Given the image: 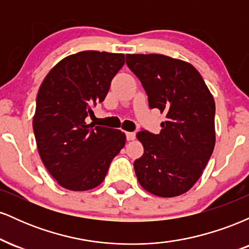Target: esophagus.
Listing matches in <instances>:
<instances>
[{
    "label": "esophagus",
    "mask_w": 249,
    "mask_h": 249,
    "mask_svg": "<svg viewBox=\"0 0 249 249\" xmlns=\"http://www.w3.org/2000/svg\"><path fill=\"white\" fill-rule=\"evenodd\" d=\"M125 134H126V139L128 142L133 141V139L136 138V133H134V132H126Z\"/></svg>",
    "instance_id": "esophagus-1"
}]
</instances>
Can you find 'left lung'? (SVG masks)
I'll return each instance as SVG.
<instances>
[{
    "mask_svg": "<svg viewBox=\"0 0 249 249\" xmlns=\"http://www.w3.org/2000/svg\"><path fill=\"white\" fill-rule=\"evenodd\" d=\"M126 64L138 77L150 108L166 113L160 133H137L144 154L133 166L147 192L171 198L196 182L215 144V104L198 70L168 56L126 55Z\"/></svg>",
    "mask_w": 249,
    "mask_h": 249,
    "instance_id": "1",
    "label": "left lung"
}]
</instances>
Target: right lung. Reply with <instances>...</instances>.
Here are the masks:
<instances>
[{
    "label": "right lung",
    "mask_w": 249,
    "mask_h": 249,
    "mask_svg": "<svg viewBox=\"0 0 249 249\" xmlns=\"http://www.w3.org/2000/svg\"><path fill=\"white\" fill-rule=\"evenodd\" d=\"M124 63L123 53L81 51L57 63L39 88L33 121L37 148L53 178L67 190L98 186L124 147L122 131L87 123Z\"/></svg>",
    "instance_id": "obj_1"
}]
</instances>
